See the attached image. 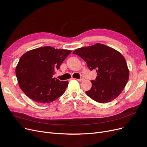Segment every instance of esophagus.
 I'll use <instances>...</instances> for the list:
<instances>
[{"instance_id":"34e87169","label":"esophagus","mask_w":147,"mask_h":147,"mask_svg":"<svg viewBox=\"0 0 147 147\" xmlns=\"http://www.w3.org/2000/svg\"><path fill=\"white\" fill-rule=\"evenodd\" d=\"M77 80H78L79 82H82V81L84 80V79L83 78H80V79H77Z\"/></svg>"}]
</instances>
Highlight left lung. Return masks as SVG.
Masks as SVG:
<instances>
[{
  "label": "left lung",
  "mask_w": 147,
  "mask_h": 147,
  "mask_svg": "<svg viewBox=\"0 0 147 147\" xmlns=\"http://www.w3.org/2000/svg\"><path fill=\"white\" fill-rule=\"evenodd\" d=\"M73 53L86 62L90 70L95 69L97 76L91 80L92 88L86 95L99 103L116 98L125 88L129 71L126 60L114 49L101 43L75 50Z\"/></svg>",
  "instance_id": "8db88e82"
}]
</instances>
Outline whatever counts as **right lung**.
<instances>
[{"mask_svg":"<svg viewBox=\"0 0 147 147\" xmlns=\"http://www.w3.org/2000/svg\"><path fill=\"white\" fill-rule=\"evenodd\" d=\"M71 51L44 46L29 51L23 55L15 69L22 92L38 103H49L63 95L67 81L53 78L57 69Z\"/></svg>","mask_w":147,"mask_h":147,"instance_id":"right-lung-1","label":"right lung"}]
</instances>
